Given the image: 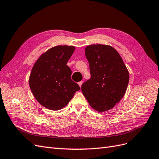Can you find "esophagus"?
<instances>
[{
	"instance_id": "1",
	"label": "esophagus",
	"mask_w": 159,
	"mask_h": 159,
	"mask_svg": "<svg viewBox=\"0 0 159 159\" xmlns=\"http://www.w3.org/2000/svg\"><path fill=\"white\" fill-rule=\"evenodd\" d=\"M83 81H80V82H79L78 83V84H79V87H81V86H82V84H83Z\"/></svg>"
}]
</instances>
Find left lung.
<instances>
[{
  "label": "left lung",
  "mask_w": 159,
  "mask_h": 159,
  "mask_svg": "<svg viewBox=\"0 0 159 159\" xmlns=\"http://www.w3.org/2000/svg\"><path fill=\"white\" fill-rule=\"evenodd\" d=\"M85 55L90 79L82 84V93L94 110H110L126 93L129 71L119 52L109 45H89L85 48Z\"/></svg>",
  "instance_id": "obj_1"
}]
</instances>
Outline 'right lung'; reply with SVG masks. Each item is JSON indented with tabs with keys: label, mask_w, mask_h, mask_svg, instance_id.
<instances>
[{
	"label": "right lung",
	"mask_w": 159,
	"mask_h": 159,
	"mask_svg": "<svg viewBox=\"0 0 159 159\" xmlns=\"http://www.w3.org/2000/svg\"><path fill=\"white\" fill-rule=\"evenodd\" d=\"M75 47L58 45L48 49L36 61L29 77V86L37 101L48 109L65 107L80 90L70 79L72 71L66 63Z\"/></svg>",
	"instance_id": "right-lung-1"
}]
</instances>
